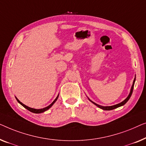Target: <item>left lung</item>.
Returning a JSON list of instances; mask_svg holds the SVG:
<instances>
[{
    "label": "left lung",
    "mask_w": 146,
    "mask_h": 146,
    "mask_svg": "<svg viewBox=\"0 0 146 146\" xmlns=\"http://www.w3.org/2000/svg\"><path fill=\"white\" fill-rule=\"evenodd\" d=\"M135 81V77L134 79V81H133V84H132V87H131L130 92V93H129L128 96H127V98H126V99L123 100L122 102H121L120 103H118V104H115V105H113V106H104L99 105V104H96V103H95V102H94L93 101H92V100H91V99H89V97H88V99H89V100H90V101H91V102H92V103H93V104H94V105H96V106H98V108H101V109H102V110H113V109H114V108H118V107H120V106H123V105H124V104H126V102L128 101V100L130 99V96H131V95H132V94L133 89H134V86Z\"/></svg>",
    "instance_id": "left-lung-1"
}]
</instances>
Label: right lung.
Segmentation results:
<instances>
[{
  "mask_svg": "<svg viewBox=\"0 0 146 146\" xmlns=\"http://www.w3.org/2000/svg\"><path fill=\"white\" fill-rule=\"evenodd\" d=\"M58 96H59V94L58 95H57V96L56 98H55V99L53 100V101L52 102V103H51L50 105L49 106H46V107H45V108H41V109H36V108H30V107H29V106H26V105H25V104H24L23 103H22L16 97V99L17 100V101L19 102V103L21 104L22 106H23L24 108H26V109L27 110H29V111H30V112H33V113H36V114H40V113H42V112H45V111H46V110H48L49 108H50L51 107H52V106H53V104L55 103V102H56V100H57V98H58Z\"/></svg>",
  "mask_w": 146,
  "mask_h": 146,
  "instance_id": "add662e5",
  "label": "right lung"
}]
</instances>
